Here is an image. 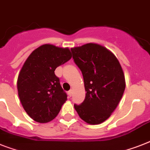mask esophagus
I'll use <instances>...</instances> for the list:
<instances>
[{"mask_svg": "<svg viewBox=\"0 0 150 150\" xmlns=\"http://www.w3.org/2000/svg\"><path fill=\"white\" fill-rule=\"evenodd\" d=\"M72 93H73V91L72 90H70V91H69V92H68V94H69V96H71V95H72Z\"/></svg>", "mask_w": 150, "mask_h": 150, "instance_id": "1", "label": "esophagus"}]
</instances>
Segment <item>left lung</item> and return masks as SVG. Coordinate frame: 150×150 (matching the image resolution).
<instances>
[{
    "label": "left lung",
    "instance_id": "8db88e82",
    "mask_svg": "<svg viewBox=\"0 0 150 150\" xmlns=\"http://www.w3.org/2000/svg\"><path fill=\"white\" fill-rule=\"evenodd\" d=\"M75 63L84 79L85 98L75 110L84 121L99 124L108 119L125 90V77L120 62L104 46L88 43L71 48Z\"/></svg>",
    "mask_w": 150,
    "mask_h": 150
}]
</instances>
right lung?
Masks as SVG:
<instances>
[{
	"instance_id": "obj_1",
	"label": "right lung",
	"mask_w": 150,
	"mask_h": 150,
	"mask_svg": "<svg viewBox=\"0 0 150 150\" xmlns=\"http://www.w3.org/2000/svg\"><path fill=\"white\" fill-rule=\"evenodd\" d=\"M71 58L69 48L45 44L33 51L23 65L17 79L18 95L25 111L35 121L52 120L67 100L55 70Z\"/></svg>"
}]
</instances>
